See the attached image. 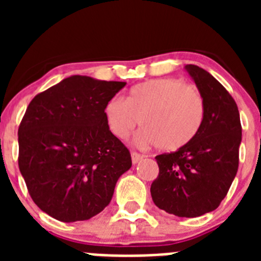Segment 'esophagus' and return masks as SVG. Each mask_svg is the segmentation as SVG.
<instances>
[{
    "label": "esophagus",
    "instance_id": "obj_1",
    "mask_svg": "<svg viewBox=\"0 0 261 261\" xmlns=\"http://www.w3.org/2000/svg\"><path fill=\"white\" fill-rule=\"evenodd\" d=\"M130 156H132V162L135 163V165H136V163L140 162V161H141V159H142L141 154L136 153V151H132V153H130Z\"/></svg>",
    "mask_w": 261,
    "mask_h": 261
}]
</instances>
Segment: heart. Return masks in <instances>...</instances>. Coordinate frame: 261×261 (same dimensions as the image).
Masks as SVG:
<instances>
[{
  "label": "heart",
  "mask_w": 261,
  "mask_h": 261,
  "mask_svg": "<svg viewBox=\"0 0 261 261\" xmlns=\"http://www.w3.org/2000/svg\"><path fill=\"white\" fill-rule=\"evenodd\" d=\"M111 133L125 140L141 124L137 141L179 150L195 140L205 117V102L196 86L176 78H155L136 85L125 100L112 98L105 107Z\"/></svg>",
  "instance_id": "1"
}]
</instances>
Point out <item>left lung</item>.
<instances>
[{
    "mask_svg": "<svg viewBox=\"0 0 261 261\" xmlns=\"http://www.w3.org/2000/svg\"><path fill=\"white\" fill-rule=\"evenodd\" d=\"M186 69L204 98V123L191 144L155 156L159 174L150 192L159 209L192 218L218 208L229 192L238 171L242 125L229 91L202 68Z\"/></svg>",
    "mask_w": 261,
    "mask_h": 261,
    "instance_id": "8db88e82",
    "label": "left lung"
}]
</instances>
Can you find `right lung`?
Masks as SVG:
<instances>
[{"label": "right lung", "instance_id": "1", "mask_svg": "<svg viewBox=\"0 0 261 261\" xmlns=\"http://www.w3.org/2000/svg\"><path fill=\"white\" fill-rule=\"evenodd\" d=\"M125 85L71 75L30 102L18 129V165L31 199L53 218L74 222L100 213L132 166L105 117Z\"/></svg>", "mask_w": 261, "mask_h": 261}]
</instances>
